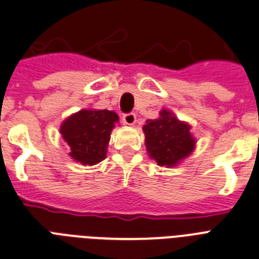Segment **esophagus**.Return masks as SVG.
<instances>
[{"label": "esophagus", "instance_id": "34e87169", "mask_svg": "<svg viewBox=\"0 0 259 259\" xmlns=\"http://www.w3.org/2000/svg\"><path fill=\"white\" fill-rule=\"evenodd\" d=\"M123 123L125 125H134L136 123V115L132 114V112L123 115Z\"/></svg>", "mask_w": 259, "mask_h": 259}]
</instances>
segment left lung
Instances as JSON below:
<instances>
[{"label": "left lung", "mask_w": 259, "mask_h": 259, "mask_svg": "<svg viewBox=\"0 0 259 259\" xmlns=\"http://www.w3.org/2000/svg\"><path fill=\"white\" fill-rule=\"evenodd\" d=\"M143 131L149 157L161 166H176L196 148L191 125L165 108L160 111L157 119L147 120Z\"/></svg>", "instance_id": "1"}]
</instances>
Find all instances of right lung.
Instances as JSON below:
<instances>
[{
    "label": "right lung",
    "mask_w": 259,
    "mask_h": 259,
    "mask_svg": "<svg viewBox=\"0 0 259 259\" xmlns=\"http://www.w3.org/2000/svg\"><path fill=\"white\" fill-rule=\"evenodd\" d=\"M119 121L108 110H80L62 123L59 131L70 147V157L83 165H95L106 159L111 132Z\"/></svg>",
    "instance_id": "right-lung-1"
}]
</instances>
